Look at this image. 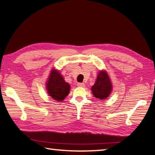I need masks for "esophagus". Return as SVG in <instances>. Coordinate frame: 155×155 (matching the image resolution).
I'll list each match as a JSON object with an SVG mask.
<instances>
[{
	"label": "esophagus",
	"mask_w": 155,
	"mask_h": 155,
	"mask_svg": "<svg viewBox=\"0 0 155 155\" xmlns=\"http://www.w3.org/2000/svg\"><path fill=\"white\" fill-rule=\"evenodd\" d=\"M77 85H78V87H84L85 86V83H78L77 84Z\"/></svg>",
	"instance_id": "esophagus-1"
}]
</instances>
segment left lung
<instances>
[{"instance_id": "8db88e82", "label": "left lung", "mask_w": 155, "mask_h": 155, "mask_svg": "<svg viewBox=\"0 0 155 155\" xmlns=\"http://www.w3.org/2000/svg\"><path fill=\"white\" fill-rule=\"evenodd\" d=\"M91 90L94 96L100 100H104L109 96L112 91V85L105 71H100L98 74L97 80Z\"/></svg>"}]
</instances>
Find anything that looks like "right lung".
<instances>
[{"label":"right lung","instance_id":"add662e5","mask_svg":"<svg viewBox=\"0 0 155 155\" xmlns=\"http://www.w3.org/2000/svg\"><path fill=\"white\" fill-rule=\"evenodd\" d=\"M48 94L56 101H62L70 91L69 84L65 82L58 71L53 70L47 83Z\"/></svg>","mask_w":155,"mask_h":155}]
</instances>
